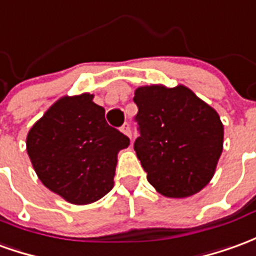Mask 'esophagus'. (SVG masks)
Listing matches in <instances>:
<instances>
[{"label":"esophagus","instance_id":"34e87169","mask_svg":"<svg viewBox=\"0 0 256 256\" xmlns=\"http://www.w3.org/2000/svg\"><path fill=\"white\" fill-rule=\"evenodd\" d=\"M120 130H122L123 134H126V136H128V138H132V130H130V126H128V123H124Z\"/></svg>","mask_w":256,"mask_h":256}]
</instances>
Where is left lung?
Listing matches in <instances>:
<instances>
[{"mask_svg":"<svg viewBox=\"0 0 256 256\" xmlns=\"http://www.w3.org/2000/svg\"><path fill=\"white\" fill-rule=\"evenodd\" d=\"M140 137L134 151L146 180L169 198L201 191L223 151V124L212 106L186 86H142L134 92Z\"/></svg>","mask_w":256,"mask_h":256,"instance_id":"8db88e82","label":"left lung"}]
</instances>
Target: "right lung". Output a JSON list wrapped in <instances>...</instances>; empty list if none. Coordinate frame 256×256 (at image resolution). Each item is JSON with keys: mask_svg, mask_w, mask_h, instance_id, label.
<instances>
[{"mask_svg": "<svg viewBox=\"0 0 256 256\" xmlns=\"http://www.w3.org/2000/svg\"><path fill=\"white\" fill-rule=\"evenodd\" d=\"M84 92L62 97L28 130V158L41 183L68 202L98 201L114 187L118 152L130 144Z\"/></svg>", "mask_w": 256, "mask_h": 256, "instance_id": "add662e5", "label": "right lung"}]
</instances>
